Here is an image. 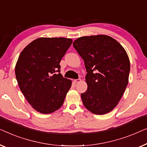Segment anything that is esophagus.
I'll return each instance as SVG.
<instances>
[{
  "label": "esophagus",
  "instance_id": "esophagus-1",
  "mask_svg": "<svg viewBox=\"0 0 147 147\" xmlns=\"http://www.w3.org/2000/svg\"><path fill=\"white\" fill-rule=\"evenodd\" d=\"M81 81V79H80V78H78V79H75L74 80V83H79V82Z\"/></svg>",
  "mask_w": 147,
  "mask_h": 147
}]
</instances>
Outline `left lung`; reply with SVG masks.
I'll return each mask as SVG.
<instances>
[{
    "label": "left lung",
    "instance_id": "1",
    "mask_svg": "<svg viewBox=\"0 0 147 147\" xmlns=\"http://www.w3.org/2000/svg\"><path fill=\"white\" fill-rule=\"evenodd\" d=\"M73 47L84 62L87 90L81 94L85 108L95 115L113 111L129 82L130 61L123 46L104 34L80 37Z\"/></svg>",
    "mask_w": 147,
    "mask_h": 147
}]
</instances>
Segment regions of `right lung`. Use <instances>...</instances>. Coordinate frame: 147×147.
I'll use <instances>...</instances> for the list:
<instances>
[{
    "mask_svg": "<svg viewBox=\"0 0 147 147\" xmlns=\"http://www.w3.org/2000/svg\"><path fill=\"white\" fill-rule=\"evenodd\" d=\"M72 42L71 38L63 37L35 39L22 50L16 62L15 75L20 89L32 108L42 114L61 108L71 87V80L59 73V63Z\"/></svg>",
    "mask_w": 147,
    "mask_h": 147,
    "instance_id": "right-lung-1",
    "label": "right lung"
}]
</instances>
